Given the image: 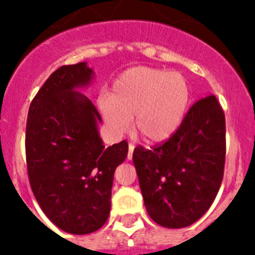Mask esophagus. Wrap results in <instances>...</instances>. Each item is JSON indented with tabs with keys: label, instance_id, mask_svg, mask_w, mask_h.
<instances>
[{
	"label": "esophagus",
	"instance_id": "esophagus-1",
	"mask_svg": "<svg viewBox=\"0 0 255 255\" xmlns=\"http://www.w3.org/2000/svg\"><path fill=\"white\" fill-rule=\"evenodd\" d=\"M133 149H135V145L133 144H128V155L127 159L132 160V155H133Z\"/></svg>",
	"mask_w": 255,
	"mask_h": 255
}]
</instances>
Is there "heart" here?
<instances>
[{"instance_id":"heart-1","label":"heart","mask_w":255,"mask_h":255,"mask_svg":"<svg viewBox=\"0 0 255 255\" xmlns=\"http://www.w3.org/2000/svg\"><path fill=\"white\" fill-rule=\"evenodd\" d=\"M190 102L192 87L184 74L140 66L116 78L99 110L114 136L124 135L135 116V128L148 143L160 144L181 127Z\"/></svg>"}]
</instances>
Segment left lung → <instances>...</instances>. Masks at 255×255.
Listing matches in <instances>:
<instances>
[{
	"label": "left lung",
	"instance_id": "obj_1",
	"mask_svg": "<svg viewBox=\"0 0 255 255\" xmlns=\"http://www.w3.org/2000/svg\"><path fill=\"white\" fill-rule=\"evenodd\" d=\"M225 153V115L214 95L196 102L168 141L152 151L135 148L132 160L149 217L169 229L200 220L218 193Z\"/></svg>",
	"mask_w": 255,
	"mask_h": 255
}]
</instances>
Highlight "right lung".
Segmentation results:
<instances>
[{
	"mask_svg": "<svg viewBox=\"0 0 255 255\" xmlns=\"http://www.w3.org/2000/svg\"><path fill=\"white\" fill-rule=\"evenodd\" d=\"M95 78L87 62L54 71L30 104L26 163L38 204L54 225L90 234L107 221L114 173L128 153L127 141L104 148L99 112L79 92Z\"/></svg>",
	"mask_w": 255,
	"mask_h": 255,
	"instance_id": "1",
	"label": "right lung"
}]
</instances>
